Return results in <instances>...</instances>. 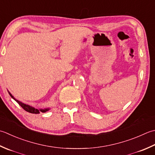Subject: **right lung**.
<instances>
[{"mask_svg": "<svg viewBox=\"0 0 155 155\" xmlns=\"http://www.w3.org/2000/svg\"><path fill=\"white\" fill-rule=\"evenodd\" d=\"M8 93H9V95H10V96L11 97L13 98L14 100H15V101H16L18 103V104H19V105L21 106V107L24 110H25L27 112H29V113L37 114H39V113H40V112H43V113H44V112L49 110V109H48H48H44V110H42V109H41V110H38V109H37V108H34V107H31V106H30V105H26L25 104H23V103H21V101H18V100H17L16 99L14 98L13 96L10 93L8 92Z\"/></svg>", "mask_w": 155, "mask_h": 155, "instance_id": "right-lung-1", "label": "right lung"}]
</instances>
